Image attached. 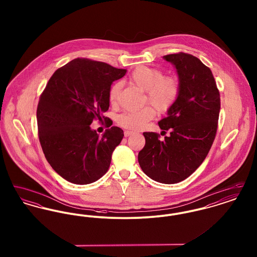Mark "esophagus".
<instances>
[{"label": "esophagus", "mask_w": 257, "mask_h": 257, "mask_svg": "<svg viewBox=\"0 0 257 257\" xmlns=\"http://www.w3.org/2000/svg\"><path fill=\"white\" fill-rule=\"evenodd\" d=\"M134 134V132H132V131H128V130H125L124 131V136L125 137H129V136H131V135Z\"/></svg>", "instance_id": "1"}]
</instances>
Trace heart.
Here are the masks:
<instances>
[{
	"label": "heart",
	"instance_id": "1",
	"mask_svg": "<svg viewBox=\"0 0 257 257\" xmlns=\"http://www.w3.org/2000/svg\"><path fill=\"white\" fill-rule=\"evenodd\" d=\"M130 81L140 89L147 91V100L159 112H167L176 102L180 87L176 79L165 77L159 69L140 66L130 76ZM121 88L120 83L113 84L109 91L110 104L115 105ZM155 115L151 106L138 110L124 111L118 114L116 122L123 128L138 130L145 126Z\"/></svg>",
	"mask_w": 257,
	"mask_h": 257
}]
</instances>
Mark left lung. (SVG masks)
<instances>
[{
    "mask_svg": "<svg viewBox=\"0 0 257 257\" xmlns=\"http://www.w3.org/2000/svg\"><path fill=\"white\" fill-rule=\"evenodd\" d=\"M176 69L180 92L176 102L160 120L162 132H145L146 146L138 160L151 179L178 183L189 177L206 158L215 140L220 109V92L212 71L196 57L171 54L163 57Z\"/></svg>",
    "mask_w": 257,
    "mask_h": 257,
    "instance_id": "left-lung-1",
    "label": "left lung"
}]
</instances>
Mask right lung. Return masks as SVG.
I'll list each match as a JSON object with an SVG mask.
<instances>
[{"mask_svg":"<svg viewBox=\"0 0 257 257\" xmlns=\"http://www.w3.org/2000/svg\"><path fill=\"white\" fill-rule=\"evenodd\" d=\"M126 71L102 61L75 59L55 71L40 95L39 142L50 166L68 182L92 183L109 170L123 130L111 126L100 137L90 124L102 119L110 106L111 84Z\"/></svg>","mask_w":257,"mask_h":257,"instance_id":"add662e5","label":"right lung"}]
</instances>
